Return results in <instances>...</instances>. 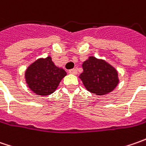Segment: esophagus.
<instances>
[{
  "label": "esophagus",
  "mask_w": 146,
  "mask_h": 146,
  "mask_svg": "<svg viewBox=\"0 0 146 146\" xmlns=\"http://www.w3.org/2000/svg\"><path fill=\"white\" fill-rule=\"evenodd\" d=\"M69 73L72 74V75H76V74H77V70L76 69H70L69 70Z\"/></svg>",
  "instance_id": "obj_1"
}]
</instances>
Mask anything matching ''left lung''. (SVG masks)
I'll return each mask as SVG.
<instances>
[{
	"label": "left lung",
	"mask_w": 146,
	"mask_h": 146,
	"mask_svg": "<svg viewBox=\"0 0 146 146\" xmlns=\"http://www.w3.org/2000/svg\"><path fill=\"white\" fill-rule=\"evenodd\" d=\"M80 78L84 87L96 95H105L115 89L119 84L118 71L105 60L89 57L82 64Z\"/></svg>",
	"instance_id": "8db88e82"
}]
</instances>
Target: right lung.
I'll list each match as a JSON object with an SVG mask.
<instances>
[{
  "label": "right lung",
  "instance_id": "obj_1",
  "mask_svg": "<svg viewBox=\"0 0 146 146\" xmlns=\"http://www.w3.org/2000/svg\"><path fill=\"white\" fill-rule=\"evenodd\" d=\"M66 76V72L55 66L50 56L37 59L27 67L25 72L27 86L33 93L40 96L53 93Z\"/></svg>",
  "mask_w": 146,
  "mask_h": 146
}]
</instances>
